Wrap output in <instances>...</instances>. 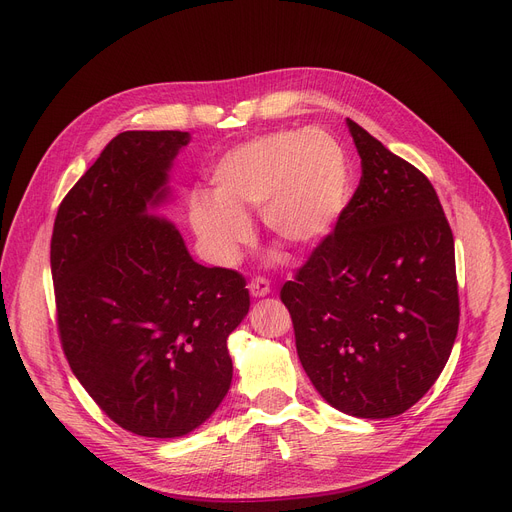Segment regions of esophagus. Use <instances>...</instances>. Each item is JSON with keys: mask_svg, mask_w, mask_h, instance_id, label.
<instances>
[{"mask_svg": "<svg viewBox=\"0 0 512 512\" xmlns=\"http://www.w3.org/2000/svg\"><path fill=\"white\" fill-rule=\"evenodd\" d=\"M248 289H250L252 297H264V295L270 293V283H268V279H264V277H256V279L250 281Z\"/></svg>", "mask_w": 512, "mask_h": 512, "instance_id": "obj_1", "label": "esophagus"}]
</instances>
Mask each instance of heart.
Wrapping results in <instances>:
<instances>
[{
  "label": "heart",
  "instance_id": "obj_1",
  "mask_svg": "<svg viewBox=\"0 0 512 512\" xmlns=\"http://www.w3.org/2000/svg\"><path fill=\"white\" fill-rule=\"evenodd\" d=\"M211 194H194L190 221L219 264L252 240L248 215L293 252L324 242L340 221L352 170L344 145L324 129H281L229 149L211 170Z\"/></svg>",
  "mask_w": 512,
  "mask_h": 512
}]
</instances>
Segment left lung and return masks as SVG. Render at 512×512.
<instances>
[{"label": "left lung", "mask_w": 512, "mask_h": 512, "mask_svg": "<svg viewBox=\"0 0 512 512\" xmlns=\"http://www.w3.org/2000/svg\"><path fill=\"white\" fill-rule=\"evenodd\" d=\"M361 182L340 221L281 289L299 361L322 398L357 418L412 408L459 328L453 231L430 180L355 121Z\"/></svg>", "instance_id": "left-lung-1"}]
</instances>
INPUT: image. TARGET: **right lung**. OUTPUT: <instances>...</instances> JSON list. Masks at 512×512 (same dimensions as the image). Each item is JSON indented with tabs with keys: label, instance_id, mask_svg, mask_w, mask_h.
Masks as SVG:
<instances>
[{
	"label": "right lung",
	"instance_id": "add662e5",
	"mask_svg": "<svg viewBox=\"0 0 512 512\" xmlns=\"http://www.w3.org/2000/svg\"><path fill=\"white\" fill-rule=\"evenodd\" d=\"M182 131H125L59 205L51 238L65 359L100 410L141 437L201 426L231 385L229 334L250 309L246 279L188 254L155 213Z\"/></svg>",
	"mask_w": 512,
	"mask_h": 512
}]
</instances>
